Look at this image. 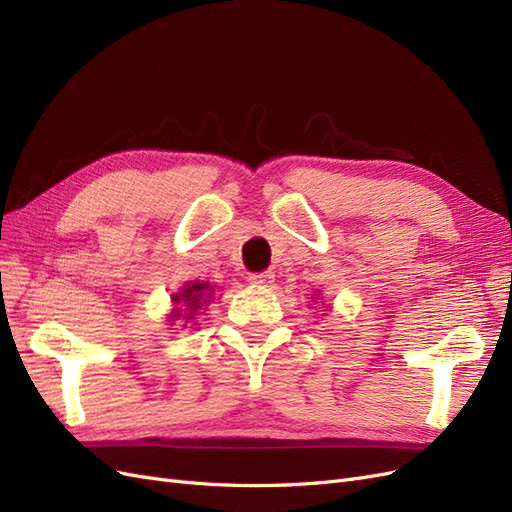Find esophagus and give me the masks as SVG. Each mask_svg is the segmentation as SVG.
Here are the masks:
<instances>
[{
    "label": "esophagus",
    "instance_id": "esophagus-1",
    "mask_svg": "<svg viewBox=\"0 0 512 512\" xmlns=\"http://www.w3.org/2000/svg\"><path fill=\"white\" fill-rule=\"evenodd\" d=\"M250 282H252V284H256V286H265V288H269V286H273V282H275V273H273V271L254 273V275H250Z\"/></svg>",
    "mask_w": 512,
    "mask_h": 512
}]
</instances>
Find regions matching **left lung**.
<instances>
[{
	"instance_id": "8db88e82",
	"label": "left lung",
	"mask_w": 512,
	"mask_h": 512,
	"mask_svg": "<svg viewBox=\"0 0 512 512\" xmlns=\"http://www.w3.org/2000/svg\"><path fill=\"white\" fill-rule=\"evenodd\" d=\"M309 299H312V301H320L322 297H320V294H318V290H316V294H312V297H309Z\"/></svg>"
}]
</instances>
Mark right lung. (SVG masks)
I'll list each match as a JSON object with an SVG mask.
<instances>
[{"label": "right lung", "mask_w": 512, "mask_h": 512, "mask_svg": "<svg viewBox=\"0 0 512 512\" xmlns=\"http://www.w3.org/2000/svg\"><path fill=\"white\" fill-rule=\"evenodd\" d=\"M215 299V286L209 282H185L177 292L170 294V303L173 309L168 314V322L175 324L183 320L185 324H192L190 329H196V318L207 312V307ZM183 324V327H185Z\"/></svg>", "instance_id": "1"}]
</instances>
